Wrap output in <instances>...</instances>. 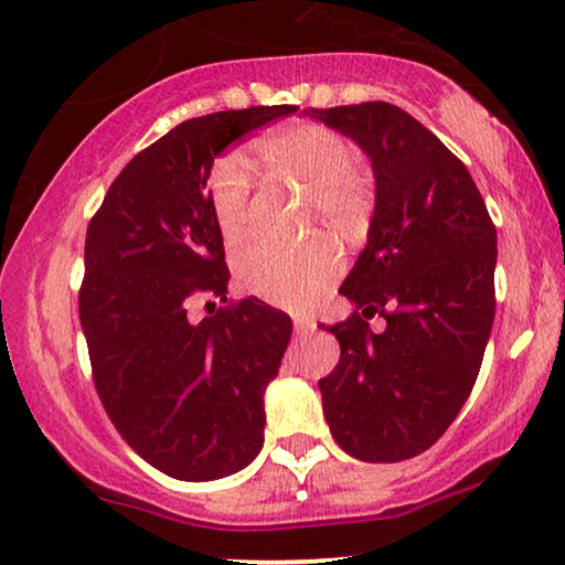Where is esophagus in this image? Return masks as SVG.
Instances as JSON below:
<instances>
[{"label": "esophagus", "instance_id": "esophagus-1", "mask_svg": "<svg viewBox=\"0 0 565 565\" xmlns=\"http://www.w3.org/2000/svg\"><path fill=\"white\" fill-rule=\"evenodd\" d=\"M292 329H296V334H300V337L313 334L316 319H313V316H296V319H292Z\"/></svg>", "mask_w": 565, "mask_h": 565}]
</instances>
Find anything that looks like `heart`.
<instances>
[{
    "label": "heart",
    "instance_id": "heart-1",
    "mask_svg": "<svg viewBox=\"0 0 565 565\" xmlns=\"http://www.w3.org/2000/svg\"><path fill=\"white\" fill-rule=\"evenodd\" d=\"M257 161L269 174L311 188L313 215L327 226L354 234L373 205V184L354 161V146L319 122L269 134L257 143ZM249 172L238 157L215 161L207 177L213 218L226 242H236L249 221ZM234 269L244 290L280 308H308L342 273V254L327 238L303 246L273 242L244 244L234 254Z\"/></svg>",
    "mask_w": 565,
    "mask_h": 565
}]
</instances>
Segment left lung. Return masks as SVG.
<instances>
[{"label":"left lung","mask_w":565,"mask_h":565,"mask_svg":"<svg viewBox=\"0 0 565 565\" xmlns=\"http://www.w3.org/2000/svg\"><path fill=\"white\" fill-rule=\"evenodd\" d=\"M308 115L352 138L375 174L367 244L339 288L354 313L327 329L342 354L319 381L323 416L352 458L398 462L429 450L473 391L497 311V228L466 164L406 110Z\"/></svg>","instance_id":"8db88e82"}]
</instances>
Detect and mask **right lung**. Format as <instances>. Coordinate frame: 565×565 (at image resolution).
<instances>
[{
	"instance_id": "obj_1",
	"label": "right lung",
	"mask_w": 565,
	"mask_h": 565,
	"mask_svg": "<svg viewBox=\"0 0 565 565\" xmlns=\"http://www.w3.org/2000/svg\"><path fill=\"white\" fill-rule=\"evenodd\" d=\"M296 110L262 105L180 122L128 161L89 221L79 319L99 401L122 439L180 481L236 473L265 443V388L290 319L254 298L203 321L190 306L228 300L205 190L213 159Z\"/></svg>"
}]
</instances>
